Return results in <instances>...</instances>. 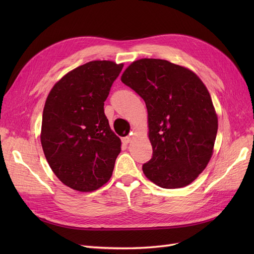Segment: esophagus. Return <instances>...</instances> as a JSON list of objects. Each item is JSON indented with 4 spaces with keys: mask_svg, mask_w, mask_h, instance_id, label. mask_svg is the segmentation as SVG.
<instances>
[{
    "mask_svg": "<svg viewBox=\"0 0 254 254\" xmlns=\"http://www.w3.org/2000/svg\"><path fill=\"white\" fill-rule=\"evenodd\" d=\"M131 140H132V136L131 135H128V136H125L124 139H123L122 141H123V143H125V144H128V143H130L131 142Z\"/></svg>",
    "mask_w": 254,
    "mask_h": 254,
    "instance_id": "1",
    "label": "esophagus"
}]
</instances>
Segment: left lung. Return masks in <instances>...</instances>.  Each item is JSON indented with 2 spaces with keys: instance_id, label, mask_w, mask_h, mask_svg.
I'll return each mask as SVG.
<instances>
[{
  "instance_id": "obj_1",
  "label": "left lung",
  "mask_w": 254,
  "mask_h": 254,
  "mask_svg": "<svg viewBox=\"0 0 254 254\" xmlns=\"http://www.w3.org/2000/svg\"><path fill=\"white\" fill-rule=\"evenodd\" d=\"M121 80L148 112L152 158L143 173L163 189L189 186L209 163L218 129L206 87L189 68L152 58L133 61Z\"/></svg>"
}]
</instances>
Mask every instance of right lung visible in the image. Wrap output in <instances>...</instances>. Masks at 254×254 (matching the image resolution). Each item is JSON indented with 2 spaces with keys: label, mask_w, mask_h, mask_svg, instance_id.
<instances>
[{
  "label": "right lung",
  "mask_w": 254,
  "mask_h": 254,
  "mask_svg": "<svg viewBox=\"0 0 254 254\" xmlns=\"http://www.w3.org/2000/svg\"><path fill=\"white\" fill-rule=\"evenodd\" d=\"M123 64L90 61L64 75L44 105L41 145L52 171L66 187L95 190L110 179L121 140L110 126L104 102Z\"/></svg>",
  "instance_id": "add662e5"
}]
</instances>
